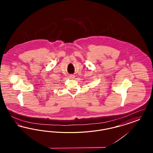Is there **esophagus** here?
Returning a JSON list of instances; mask_svg holds the SVG:
<instances>
[{"mask_svg":"<svg viewBox=\"0 0 153 153\" xmlns=\"http://www.w3.org/2000/svg\"><path fill=\"white\" fill-rule=\"evenodd\" d=\"M69 77L71 79H74L75 76H74V75H73V74H69Z\"/></svg>","mask_w":153,"mask_h":153,"instance_id":"1","label":"esophagus"}]
</instances>
